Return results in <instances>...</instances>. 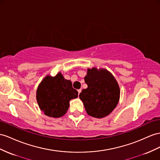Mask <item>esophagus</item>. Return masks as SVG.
Listing matches in <instances>:
<instances>
[{
	"mask_svg": "<svg viewBox=\"0 0 160 160\" xmlns=\"http://www.w3.org/2000/svg\"><path fill=\"white\" fill-rule=\"evenodd\" d=\"M81 91H82V89H81V88L78 90V95H80V93L81 92Z\"/></svg>",
	"mask_w": 160,
	"mask_h": 160,
	"instance_id": "1",
	"label": "esophagus"
}]
</instances>
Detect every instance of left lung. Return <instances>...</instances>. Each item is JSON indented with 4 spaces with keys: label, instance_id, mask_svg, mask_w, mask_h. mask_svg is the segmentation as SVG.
Wrapping results in <instances>:
<instances>
[{
    "label": "left lung",
    "instance_id": "8db88e82",
    "mask_svg": "<svg viewBox=\"0 0 160 160\" xmlns=\"http://www.w3.org/2000/svg\"><path fill=\"white\" fill-rule=\"evenodd\" d=\"M84 81L88 88L79 95L89 116L102 118L108 116L120 99V87L115 78L105 69H88Z\"/></svg>",
    "mask_w": 160,
    "mask_h": 160
}]
</instances>
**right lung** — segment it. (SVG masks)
<instances>
[{
  "instance_id": "add662e5",
  "label": "right lung",
  "mask_w": 160,
  "mask_h": 160,
  "mask_svg": "<svg viewBox=\"0 0 160 160\" xmlns=\"http://www.w3.org/2000/svg\"><path fill=\"white\" fill-rule=\"evenodd\" d=\"M78 94L72 82L59 72L54 77L47 75L42 80L36 91V100L45 115L57 118L66 113L69 101L77 98Z\"/></svg>"
}]
</instances>
